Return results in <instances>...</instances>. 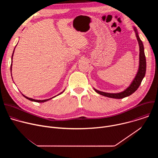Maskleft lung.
Returning a JSON list of instances; mask_svg holds the SVG:
<instances>
[{
  "label": "left lung",
  "instance_id": "obj_1",
  "mask_svg": "<svg viewBox=\"0 0 158 158\" xmlns=\"http://www.w3.org/2000/svg\"><path fill=\"white\" fill-rule=\"evenodd\" d=\"M134 30L135 32H136V37L139 43V66L138 72L136 77H135L131 84L123 92H121L119 93H116V94L107 93H104V92L98 91V90H96V89H94V91L98 94L106 97L110 98L123 99L124 98L127 97L131 95L132 94H133L139 87L144 77L145 76L146 71V56H145L144 51L143 44L138 35V33L136 28L134 27Z\"/></svg>",
  "mask_w": 158,
  "mask_h": 158
}]
</instances>
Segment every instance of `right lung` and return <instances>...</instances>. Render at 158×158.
Segmentation results:
<instances>
[{
	"label": "right lung",
	"mask_w": 158,
	"mask_h": 158,
	"mask_svg": "<svg viewBox=\"0 0 158 158\" xmlns=\"http://www.w3.org/2000/svg\"><path fill=\"white\" fill-rule=\"evenodd\" d=\"M14 50H15V49H14ZM14 52H13V53H12V62H11V65H10V71H12V56H13V54H14ZM63 92H64V91H63ZM63 92H62V93H60L59 94H62ZM59 94H58V95H59ZM22 95H23V94H22ZM23 96H24V97H25L26 99H29V100L31 101H34V102H46V101H48V100H50L51 99L54 98V97H56V96H54V97H53V98H51V99H44V100H35V99H32V98H27V97L25 96L24 95H23Z\"/></svg>",
	"instance_id": "add662e5"
}]
</instances>
